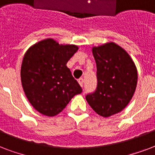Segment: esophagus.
Masks as SVG:
<instances>
[{
  "label": "esophagus",
  "mask_w": 155,
  "mask_h": 155,
  "mask_svg": "<svg viewBox=\"0 0 155 155\" xmlns=\"http://www.w3.org/2000/svg\"><path fill=\"white\" fill-rule=\"evenodd\" d=\"M78 83H79V85H80V86H81V87H82V86H83V84H84V80H83V78H80L78 80Z\"/></svg>",
  "instance_id": "1"
}]
</instances>
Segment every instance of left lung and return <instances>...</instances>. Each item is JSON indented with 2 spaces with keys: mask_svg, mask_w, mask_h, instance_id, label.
<instances>
[{
  "mask_svg": "<svg viewBox=\"0 0 155 155\" xmlns=\"http://www.w3.org/2000/svg\"><path fill=\"white\" fill-rule=\"evenodd\" d=\"M97 68V89L86 101L98 115L109 117L126 107L137 85V69L129 54L114 42L92 47Z\"/></svg>",
  "mask_w": 155,
  "mask_h": 155,
  "instance_id": "1",
  "label": "left lung"
}]
</instances>
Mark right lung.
Returning <instances> with one entry per match:
<instances>
[{"label":"right lung","mask_w":155,"mask_h":155,"mask_svg":"<svg viewBox=\"0 0 155 155\" xmlns=\"http://www.w3.org/2000/svg\"><path fill=\"white\" fill-rule=\"evenodd\" d=\"M78 50L77 45L60 44L48 38L26 51L21 66V86L30 104L42 115L56 116L73 97L81 93L66 65Z\"/></svg>","instance_id":"1"}]
</instances>
